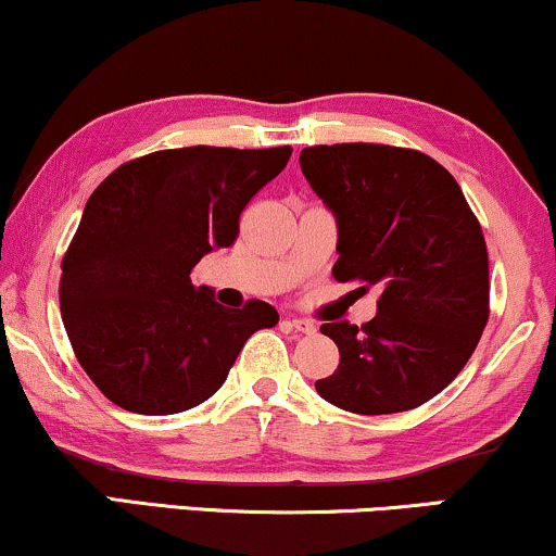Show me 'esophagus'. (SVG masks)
Listing matches in <instances>:
<instances>
[{"label":"esophagus","mask_w":556,"mask_h":556,"mask_svg":"<svg viewBox=\"0 0 556 556\" xmlns=\"http://www.w3.org/2000/svg\"><path fill=\"white\" fill-rule=\"evenodd\" d=\"M283 324L288 329L301 331V334H314L316 331V324H312L308 319H283Z\"/></svg>","instance_id":"1"}]
</instances>
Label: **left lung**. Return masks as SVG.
I'll list each match as a JSON object with an SVG mask.
<instances>
[{
	"mask_svg": "<svg viewBox=\"0 0 556 556\" xmlns=\"http://www.w3.org/2000/svg\"><path fill=\"white\" fill-rule=\"evenodd\" d=\"M299 163L337 219L331 276L383 291L363 327L321 324L340 365L316 393L365 416L421 406L457 378L488 324L480 222L452 173L419 150L342 142L304 148Z\"/></svg>",
	"mask_w": 556,
	"mask_h": 556,
	"instance_id": "left-lung-1",
	"label": "left lung"
}]
</instances>
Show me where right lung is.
Returning <instances> with one entry per match:
<instances>
[{"instance_id":"add662e5","label":"right lung","mask_w":556,"mask_h":556,"mask_svg":"<svg viewBox=\"0 0 556 556\" xmlns=\"http://www.w3.org/2000/svg\"><path fill=\"white\" fill-rule=\"evenodd\" d=\"M293 150L178 148L119 165L86 201L63 257L61 316L93 386L119 408L181 414L219 391L244 342L278 312H229L191 270L229 248L248 201Z\"/></svg>"}]
</instances>
